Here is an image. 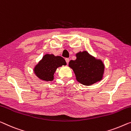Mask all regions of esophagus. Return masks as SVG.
<instances>
[{
	"label": "esophagus",
	"mask_w": 131,
	"mask_h": 131,
	"mask_svg": "<svg viewBox=\"0 0 131 131\" xmlns=\"http://www.w3.org/2000/svg\"><path fill=\"white\" fill-rule=\"evenodd\" d=\"M65 60H66V63H67V64L69 63V58H66Z\"/></svg>",
	"instance_id": "obj_1"
}]
</instances>
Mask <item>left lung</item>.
Here are the masks:
<instances>
[{"label":"left lung","instance_id":"left-lung-1","mask_svg":"<svg viewBox=\"0 0 131 131\" xmlns=\"http://www.w3.org/2000/svg\"><path fill=\"white\" fill-rule=\"evenodd\" d=\"M77 59L71 60L69 63L75 74L77 80L85 85H91L102 78L104 65L87 52H79Z\"/></svg>","mask_w":131,"mask_h":131}]
</instances>
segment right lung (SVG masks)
Here are the masks:
<instances>
[{
    "label": "right lung",
    "mask_w": 131,
    "mask_h": 131,
    "mask_svg": "<svg viewBox=\"0 0 131 131\" xmlns=\"http://www.w3.org/2000/svg\"><path fill=\"white\" fill-rule=\"evenodd\" d=\"M66 65V61L63 58L47 54L36 66L34 71L37 77L40 79L51 81L53 79V74L56 69L59 66Z\"/></svg>",
    "instance_id": "right-lung-1"
}]
</instances>
